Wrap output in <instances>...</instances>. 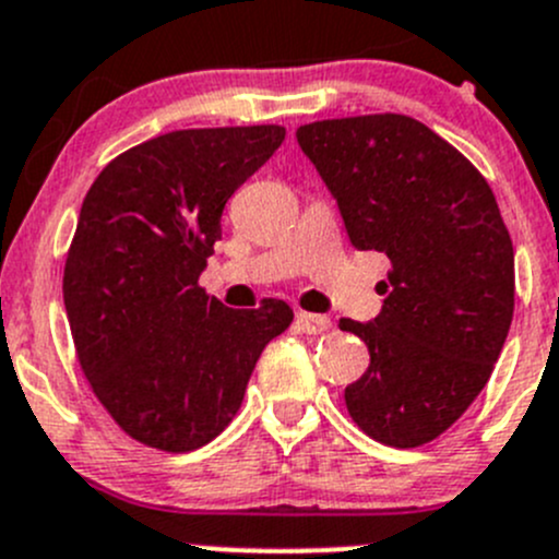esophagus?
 Returning <instances> with one entry per match:
<instances>
[{
	"label": "esophagus",
	"instance_id": "esophagus-1",
	"mask_svg": "<svg viewBox=\"0 0 559 559\" xmlns=\"http://www.w3.org/2000/svg\"><path fill=\"white\" fill-rule=\"evenodd\" d=\"M297 330H302V333H308V335H319V333H324V330H330V319L328 317H319V313H306V311H300L297 313Z\"/></svg>",
	"mask_w": 559,
	"mask_h": 559
}]
</instances>
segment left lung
Returning <instances> with one entry per match:
<instances>
[{
	"mask_svg": "<svg viewBox=\"0 0 559 559\" xmlns=\"http://www.w3.org/2000/svg\"><path fill=\"white\" fill-rule=\"evenodd\" d=\"M297 144L335 197L357 251L390 259L366 341V373L344 390L352 420L390 448L451 429L489 382L513 319V242L489 182L453 144L404 114L300 124Z\"/></svg>",
	"mask_w": 559,
	"mask_h": 559,
	"instance_id": "obj_1",
	"label": "left lung"
}]
</instances>
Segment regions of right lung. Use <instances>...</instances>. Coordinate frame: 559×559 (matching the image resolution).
Segmentation results:
<instances>
[{
	"label": "right lung",
	"mask_w": 559,
	"mask_h": 559,
	"mask_svg": "<svg viewBox=\"0 0 559 559\" xmlns=\"http://www.w3.org/2000/svg\"><path fill=\"white\" fill-rule=\"evenodd\" d=\"M281 124L191 128L117 155L81 204L64 259L75 357L114 424L186 453L231 424L284 300L226 308L199 286L231 193L281 147Z\"/></svg>",
	"instance_id": "right-lung-1"
}]
</instances>
